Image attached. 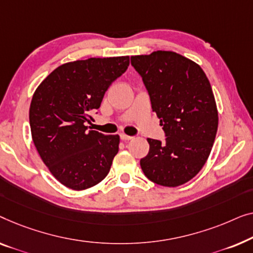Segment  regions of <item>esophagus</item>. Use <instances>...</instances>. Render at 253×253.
Listing matches in <instances>:
<instances>
[{
  "label": "esophagus",
  "mask_w": 253,
  "mask_h": 253,
  "mask_svg": "<svg viewBox=\"0 0 253 253\" xmlns=\"http://www.w3.org/2000/svg\"><path fill=\"white\" fill-rule=\"evenodd\" d=\"M120 138L124 141H128V140H131L133 138V136H129V135H126V134H120Z\"/></svg>",
  "instance_id": "obj_1"
}]
</instances>
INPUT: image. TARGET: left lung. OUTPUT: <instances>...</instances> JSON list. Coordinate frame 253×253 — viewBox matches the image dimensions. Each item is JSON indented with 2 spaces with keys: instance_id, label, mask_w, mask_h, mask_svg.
Returning <instances> with one entry per match:
<instances>
[{
  "instance_id": "8db88e82",
  "label": "left lung",
  "mask_w": 253,
  "mask_h": 253,
  "mask_svg": "<svg viewBox=\"0 0 253 253\" xmlns=\"http://www.w3.org/2000/svg\"><path fill=\"white\" fill-rule=\"evenodd\" d=\"M161 119L165 141L148 138L140 161L145 176L164 187L193 179L209 158L218 130V110L208 77L193 60L173 51L131 56Z\"/></svg>"
}]
</instances>
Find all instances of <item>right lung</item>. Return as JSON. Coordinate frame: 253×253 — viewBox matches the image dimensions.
I'll use <instances>...</instances> for the list:
<instances>
[{
  "label": "right lung",
  "mask_w": 253,
  "mask_h": 253,
  "mask_svg": "<svg viewBox=\"0 0 253 253\" xmlns=\"http://www.w3.org/2000/svg\"><path fill=\"white\" fill-rule=\"evenodd\" d=\"M128 65V56L66 63L35 90L30 108L32 138L42 161L65 187L84 190L108 175L119 135L88 130L86 123L94 120L90 113Z\"/></svg>",
  "instance_id": "add662e5"
}]
</instances>
